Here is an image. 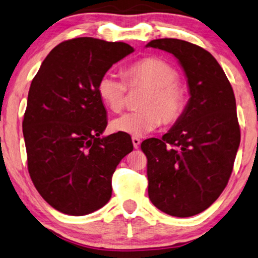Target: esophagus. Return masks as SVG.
I'll list each match as a JSON object with an SVG mask.
<instances>
[{"mask_svg":"<svg viewBox=\"0 0 258 258\" xmlns=\"http://www.w3.org/2000/svg\"><path fill=\"white\" fill-rule=\"evenodd\" d=\"M132 142H133V146H134V148H139V146H140V139L139 138H137V137H133L132 138Z\"/></svg>","mask_w":258,"mask_h":258,"instance_id":"34e87169","label":"esophagus"}]
</instances>
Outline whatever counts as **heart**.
<instances>
[{
    "label": "heart",
    "instance_id": "heart-1",
    "mask_svg": "<svg viewBox=\"0 0 258 258\" xmlns=\"http://www.w3.org/2000/svg\"><path fill=\"white\" fill-rule=\"evenodd\" d=\"M121 76L107 72L101 76L97 91L107 109L119 112L127 97V84L131 89L148 88L142 97V110L131 111L114 118L111 128L116 132L144 137L162 124H174L182 117L186 105V91L177 80L176 69L160 57H145L131 63Z\"/></svg>",
    "mask_w": 258,
    "mask_h": 258
}]
</instances>
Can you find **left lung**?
I'll return each instance as SVG.
<instances>
[{
  "mask_svg": "<svg viewBox=\"0 0 258 258\" xmlns=\"http://www.w3.org/2000/svg\"><path fill=\"white\" fill-rule=\"evenodd\" d=\"M146 47L171 53L189 86L185 110L162 139L145 140L148 196L172 217H192L217 201L227 185L240 146L233 88L214 56L189 41L164 38Z\"/></svg>",
  "mask_w": 258,
  "mask_h": 258,
  "instance_id": "8db88e82",
  "label": "left lung"
}]
</instances>
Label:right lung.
Segmentation results:
<instances>
[{
  "label": "right lung",
  "instance_id": "right-lung-1",
  "mask_svg": "<svg viewBox=\"0 0 258 258\" xmlns=\"http://www.w3.org/2000/svg\"><path fill=\"white\" fill-rule=\"evenodd\" d=\"M133 51L120 41L66 40L32 80L23 120L29 174L59 212L86 215L104 206L114 170L133 151L128 134L101 137L107 119L97 91L101 76Z\"/></svg>",
  "mask_w": 258,
  "mask_h": 258
}]
</instances>
